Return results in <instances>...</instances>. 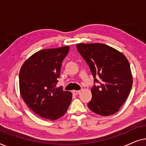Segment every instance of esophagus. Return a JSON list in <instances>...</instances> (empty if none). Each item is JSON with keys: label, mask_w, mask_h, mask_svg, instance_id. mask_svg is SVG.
Here are the masks:
<instances>
[{"label": "esophagus", "mask_w": 146, "mask_h": 146, "mask_svg": "<svg viewBox=\"0 0 146 146\" xmlns=\"http://www.w3.org/2000/svg\"><path fill=\"white\" fill-rule=\"evenodd\" d=\"M80 92V90H73L72 91V94H74V95L78 94Z\"/></svg>", "instance_id": "1"}]
</instances>
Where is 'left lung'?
Listing matches in <instances>:
<instances>
[{"label":"left lung","mask_w":146,"mask_h":146,"mask_svg":"<svg viewBox=\"0 0 146 146\" xmlns=\"http://www.w3.org/2000/svg\"><path fill=\"white\" fill-rule=\"evenodd\" d=\"M78 51L89 66L94 78L92 97L88 106L102 116L116 113L130 92L133 78L129 62L120 52L101 43L76 45ZM100 78V82L95 76Z\"/></svg>","instance_id":"1"}]
</instances>
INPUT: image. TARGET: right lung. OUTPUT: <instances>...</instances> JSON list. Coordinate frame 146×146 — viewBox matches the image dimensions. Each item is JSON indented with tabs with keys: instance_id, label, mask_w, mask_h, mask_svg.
<instances>
[{
	"instance_id": "1",
	"label": "right lung",
	"mask_w": 146,
	"mask_h": 146,
	"mask_svg": "<svg viewBox=\"0 0 146 146\" xmlns=\"http://www.w3.org/2000/svg\"><path fill=\"white\" fill-rule=\"evenodd\" d=\"M68 46L44 49L30 56L19 73L21 96L38 115L56 120L65 114L72 94L56 88L62 62L69 52Z\"/></svg>"
}]
</instances>
